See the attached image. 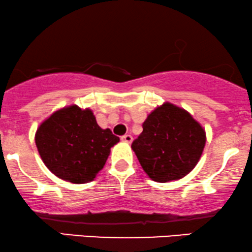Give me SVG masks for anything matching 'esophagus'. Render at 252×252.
<instances>
[{
  "mask_svg": "<svg viewBox=\"0 0 252 252\" xmlns=\"http://www.w3.org/2000/svg\"><path fill=\"white\" fill-rule=\"evenodd\" d=\"M121 139H122L123 142H126V143H131V142H132L131 135H124V136H122V137H121Z\"/></svg>",
  "mask_w": 252,
  "mask_h": 252,
  "instance_id": "obj_1",
  "label": "esophagus"
}]
</instances>
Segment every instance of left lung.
<instances>
[{
    "mask_svg": "<svg viewBox=\"0 0 252 252\" xmlns=\"http://www.w3.org/2000/svg\"><path fill=\"white\" fill-rule=\"evenodd\" d=\"M207 142L202 124L186 109L164 102L148 115L131 144L150 180L166 183L187 176L201 159Z\"/></svg>",
    "mask_w": 252,
    "mask_h": 252,
    "instance_id": "1",
    "label": "left lung"
}]
</instances>
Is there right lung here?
<instances>
[{"label":"right lung","instance_id":"1","mask_svg":"<svg viewBox=\"0 0 252 252\" xmlns=\"http://www.w3.org/2000/svg\"><path fill=\"white\" fill-rule=\"evenodd\" d=\"M118 142L110 129L97 124L92 109L76 104L57 109L35 132L36 147L45 166L61 180L74 184L95 180Z\"/></svg>","mask_w":252,"mask_h":252}]
</instances>
